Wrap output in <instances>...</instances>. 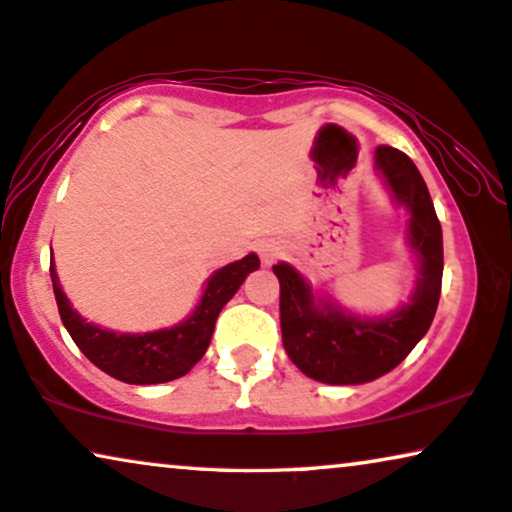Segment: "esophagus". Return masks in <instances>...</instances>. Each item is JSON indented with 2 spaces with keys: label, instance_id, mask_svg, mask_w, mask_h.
<instances>
[{
  "label": "esophagus",
  "instance_id": "34e87169",
  "mask_svg": "<svg viewBox=\"0 0 512 512\" xmlns=\"http://www.w3.org/2000/svg\"><path fill=\"white\" fill-rule=\"evenodd\" d=\"M281 250H283V248H281V245H278V243H264L262 248H260L262 262H264V264H271V262L276 260L278 255H281Z\"/></svg>",
  "mask_w": 512,
  "mask_h": 512
}]
</instances>
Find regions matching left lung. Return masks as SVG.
<instances>
[{
	"label": "left lung",
	"mask_w": 512,
	"mask_h": 512,
	"mask_svg": "<svg viewBox=\"0 0 512 512\" xmlns=\"http://www.w3.org/2000/svg\"><path fill=\"white\" fill-rule=\"evenodd\" d=\"M374 170L398 208H405V241L417 260V281L398 309L367 316L313 290L288 262L274 264L281 283V332L288 358L306 377L356 386L384 377L407 358L433 323L442 285V229L424 177L410 156L381 145Z\"/></svg>",
	"instance_id": "left-lung-1"
}]
</instances>
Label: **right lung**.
Returning a JSON list of instances; mask_svg holds the SVG:
<instances>
[{"label":"right lung","instance_id":"1","mask_svg":"<svg viewBox=\"0 0 512 512\" xmlns=\"http://www.w3.org/2000/svg\"><path fill=\"white\" fill-rule=\"evenodd\" d=\"M257 269H260V257L250 252L243 260L213 271V276L203 285L201 299L194 311L180 323L152 332H114L88 323L77 309H72L70 299L60 288L53 262L51 281L60 320L79 351L109 377L124 381V384L149 386L185 377L199 363L208 349L210 337H213L215 320L220 316L222 306L236 295L248 274Z\"/></svg>","mask_w":512,"mask_h":512}]
</instances>
